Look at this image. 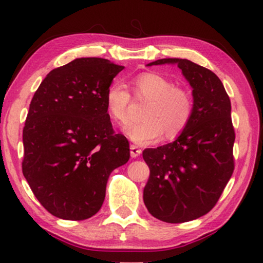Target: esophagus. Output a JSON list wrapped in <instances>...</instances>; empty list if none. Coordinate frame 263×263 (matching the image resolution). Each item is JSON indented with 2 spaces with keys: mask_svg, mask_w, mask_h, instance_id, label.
<instances>
[{
  "mask_svg": "<svg viewBox=\"0 0 263 263\" xmlns=\"http://www.w3.org/2000/svg\"><path fill=\"white\" fill-rule=\"evenodd\" d=\"M129 153H131V157H138L142 154V150L137 145H131L129 146Z\"/></svg>",
  "mask_w": 263,
  "mask_h": 263,
  "instance_id": "obj_1",
  "label": "esophagus"
}]
</instances>
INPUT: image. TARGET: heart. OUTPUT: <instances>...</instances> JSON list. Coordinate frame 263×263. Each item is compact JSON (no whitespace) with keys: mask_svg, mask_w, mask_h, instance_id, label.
<instances>
[{"mask_svg":"<svg viewBox=\"0 0 263 263\" xmlns=\"http://www.w3.org/2000/svg\"><path fill=\"white\" fill-rule=\"evenodd\" d=\"M132 86L139 99L148 100L139 122H129L124 134L136 144L146 145L159 141L164 134L168 139L184 131L194 113V97L173 80L157 73H141L132 79ZM104 104L110 119L117 124L128 120L131 96L124 84L114 82L107 87Z\"/></svg>","mask_w":263,"mask_h":263,"instance_id":"obj_1","label":"heart"}]
</instances>
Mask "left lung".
Returning <instances> with one entry per match:
<instances>
[{
  "label": "left lung",
  "instance_id": "1",
  "mask_svg": "<svg viewBox=\"0 0 263 263\" xmlns=\"http://www.w3.org/2000/svg\"><path fill=\"white\" fill-rule=\"evenodd\" d=\"M177 65L192 87L194 113L172 143L145 149L150 168L143 191L150 214L170 223L198 219L212 211L234 170L231 101L218 76L186 59L148 64Z\"/></svg>",
  "mask_w": 263,
  "mask_h": 263
}]
</instances>
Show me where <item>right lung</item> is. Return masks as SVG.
Returning <instances> with one entry per match:
<instances>
[{"instance_id":"obj_1","label":"right lung","mask_w":263,"mask_h":263,"mask_svg":"<svg viewBox=\"0 0 263 263\" xmlns=\"http://www.w3.org/2000/svg\"><path fill=\"white\" fill-rule=\"evenodd\" d=\"M124 66L80 58L50 71L31 101L23 131V173L47 211L64 220L95 215L108 178L129 159L104 104Z\"/></svg>"}]
</instances>
